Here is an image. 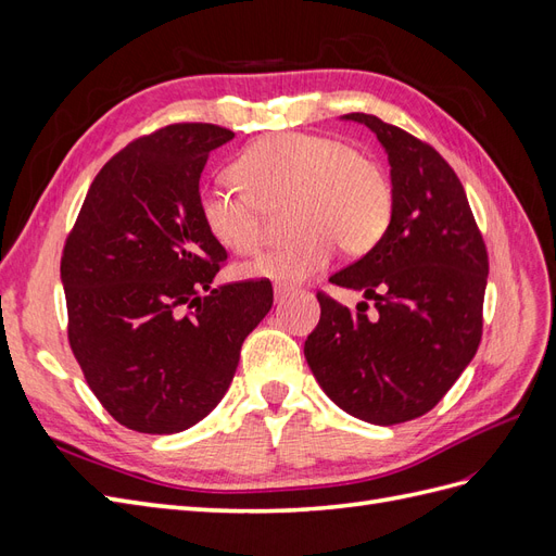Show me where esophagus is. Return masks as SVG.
<instances>
[{"label": "esophagus", "mask_w": 556, "mask_h": 556, "mask_svg": "<svg viewBox=\"0 0 556 556\" xmlns=\"http://www.w3.org/2000/svg\"><path fill=\"white\" fill-rule=\"evenodd\" d=\"M296 290L294 288H288V285H276L274 288V296H276V304H285Z\"/></svg>", "instance_id": "obj_1"}]
</instances>
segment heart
<instances>
[{
  "mask_svg": "<svg viewBox=\"0 0 556 556\" xmlns=\"http://www.w3.org/2000/svg\"><path fill=\"white\" fill-rule=\"evenodd\" d=\"M236 182L211 180L199 192V217L225 250L248 255L264 241L268 211L288 208L296 237L241 266V276L278 285L313 278L339 255H366L392 223L390 176L348 143L285 131L252 143L233 162Z\"/></svg>",
  "mask_w": 556,
  "mask_h": 556,
  "instance_id": "heart-1",
  "label": "heart"
}]
</instances>
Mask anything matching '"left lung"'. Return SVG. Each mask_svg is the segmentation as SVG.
I'll return each instance as SVG.
<instances>
[{"label": "left lung", "mask_w": 556, "mask_h": 556, "mask_svg": "<svg viewBox=\"0 0 556 556\" xmlns=\"http://www.w3.org/2000/svg\"><path fill=\"white\" fill-rule=\"evenodd\" d=\"M392 166L394 211L380 243L329 282L364 292L357 313L317 292L304 355L336 406L390 427L429 413L476 357L490 260L464 185L435 150L368 113Z\"/></svg>", "instance_id": "8db88e82"}]
</instances>
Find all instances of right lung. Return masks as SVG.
Here are the masks:
<instances>
[{
  "label": "right lung",
  "instance_id": "add662e5",
  "mask_svg": "<svg viewBox=\"0 0 556 556\" xmlns=\"http://www.w3.org/2000/svg\"><path fill=\"white\" fill-rule=\"evenodd\" d=\"M233 131L162 127L97 174L66 237L60 274L70 345L109 415L141 433L204 419L237 374L241 345L271 311L268 280L213 288L227 260L199 217V178Z\"/></svg>",
  "mask_w": 556,
  "mask_h": 556
}]
</instances>
